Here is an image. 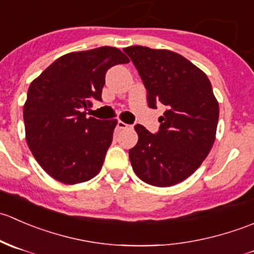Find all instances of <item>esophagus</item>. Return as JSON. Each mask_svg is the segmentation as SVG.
<instances>
[{
    "instance_id": "esophagus-1",
    "label": "esophagus",
    "mask_w": 254,
    "mask_h": 254,
    "mask_svg": "<svg viewBox=\"0 0 254 254\" xmlns=\"http://www.w3.org/2000/svg\"><path fill=\"white\" fill-rule=\"evenodd\" d=\"M127 127H131V125L129 124H125L124 122H122V120H118L117 122V129H127Z\"/></svg>"
}]
</instances>
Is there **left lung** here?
Masks as SVG:
<instances>
[{"mask_svg": "<svg viewBox=\"0 0 254 254\" xmlns=\"http://www.w3.org/2000/svg\"><path fill=\"white\" fill-rule=\"evenodd\" d=\"M147 91V104L166 106L151 134L135 125L139 140L129 150L132 170L155 187H171L193 175L212 147L219 103L209 78L179 54L146 47L124 49Z\"/></svg>", "mask_w": 254, "mask_h": 254, "instance_id": "left-lung-1", "label": "left lung"}]
</instances>
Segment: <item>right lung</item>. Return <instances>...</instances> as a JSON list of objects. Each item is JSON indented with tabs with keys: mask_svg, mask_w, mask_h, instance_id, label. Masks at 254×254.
I'll list each match as a JSON object with an SVG mask.
<instances>
[{
	"mask_svg": "<svg viewBox=\"0 0 254 254\" xmlns=\"http://www.w3.org/2000/svg\"><path fill=\"white\" fill-rule=\"evenodd\" d=\"M127 63L125 54L112 47L70 53L30 83L23 111L25 137L54 179L77 184L99 173L117 120L87 118L84 111L102 101L107 71Z\"/></svg>",
	"mask_w": 254,
	"mask_h": 254,
	"instance_id": "right-lung-1",
	"label": "right lung"
}]
</instances>
